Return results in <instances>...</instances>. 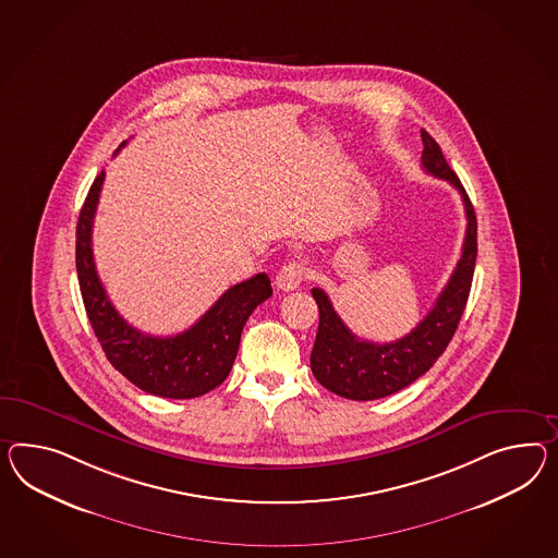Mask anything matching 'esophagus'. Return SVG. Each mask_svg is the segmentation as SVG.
Listing matches in <instances>:
<instances>
[{
    "instance_id": "obj_1",
    "label": "esophagus",
    "mask_w": 558,
    "mask_h": 558,
    "mask_svg": "<svg viewBox=\"0 0 558 558\" xmlns=\"http://www.w3.org/2000/svg\"><path fill=\"white\" fill-rule=\"evenodd\" d=\"M305 277H307V267L300 260H291L277 272V287L283 291H293L303 283Z\"/></svg>"
}]
</instances>
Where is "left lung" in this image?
Here are the masks:
<instances>
[{"label":"left lung","mask_w":558,"mask_h":558,"mask_svg":"<svg viewBox=\"0 0 558 558\" xmlns=\"http://www.w3.org/2000/svg\"><path fill=\"white\" fill-rule=\"evenodd\" d=\"M423 137V168L435 178H444L459 190L465 206V241L461 248L458 267L447 281L444 291L430 307L429 314L416 328L400 340L388 343H374L360 340L336 314L331 301L324 289H312L319 326L312 350V372L317 383L326 386L333 395L350 400L385 399L404 386L413 385L437 362L451 342L465 310L472 289L473 269L477 257V220L473 213L470 196L461 186L458 175L445 161L439 144L427 131Z\"/></svg>","instance_id":"8db88e82"}]
</instances>
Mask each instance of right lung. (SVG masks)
I'll return each mask as SVG.
<instances>
[{"mask_svg": "<svg viewBox=\"0 0 558 558\" xmlns=\"http://www.w3.org/2000/svg\"><path fill=\"white\" fill-rule=\"evenodd\" d=\"M128 142L114 149V156ZM105 172L86 194L76 225V272L88 322L107 360L129 383L163 399H196L222 385L239 352L248 315L272 295L267 272L227 289L201 319L178 336H149L129 326L100 283L93 258V220Z\"/></svg>", "mask_w": 558, "mask_h": 558, "instance_id": "add662e5", "label": "right lung"}]
</instances>
